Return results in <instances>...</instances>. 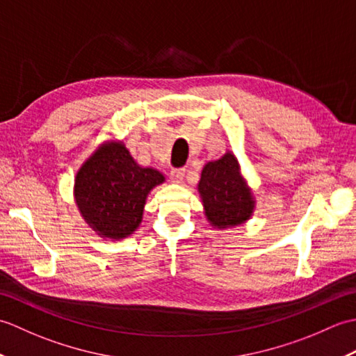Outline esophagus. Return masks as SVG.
Segmentation results:
<instances>
[{"label":"esophagus","mask_w":356,"mask_h":356,"mask_svg":"<svg viewBox=\"0 0 356 356\" xmlns=\"http://www.w3.org/2000/svg\"><path fill=\"white\" fill-rule=\"evenodd\" d=\"M185 168H172L171 170V177H172V180L174 182H177V184H180L184 180V177H185Z\"/></svg>","instance_id":"obj_1"}]
</instances>
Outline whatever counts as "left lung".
<instances>
[{
    "label": "left lung",
    "instance_id": "obj_1",
    "mask_svg": "<svg viewBox=\"0 0 356 356\" xmlns=\"http://www.w3.org/2000/svg\"><path fill=\"white\" fill-rule=\"evenodd\" d=\"M199 193L208 220L216 228L245 223L254 211L251 190L240 176L238 162L231 153L203 166Z\"/></svg>",
    "mask_w": 356,
    "mask_h": 356
}]
</instances>
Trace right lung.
<instances>
[{
	"label": "right lung",
	"mask_w": 356,
	"mask_h": 356,
	"mask_svg": "<svg viewBox=\"0 0 356 356\" xmlns=\"http://www.w3.org/2000/svg\"><path fill=\"white\" fill-rule=\"evenodd\" d=\"M162 182V172L142 168L122 142H115L81 166L74 195L87 223L101 237L119 240L138 229L148 193Z\"/></svg>",
	"instance_id": "right-lung-1"
}]
</instances>
